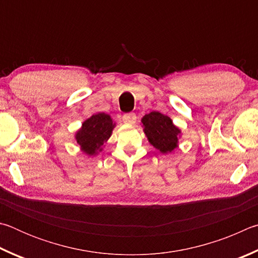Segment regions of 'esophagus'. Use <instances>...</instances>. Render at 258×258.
I'll list each match as a JSON object with an SVG mask.
<instances>
[{"mask_svg": "<svg viewBox=\"0 0 258 258\" xmlns=\"http://www.w3.org/2000/svg\"><path fill=\"white\" fill-rule=\"evenodd\" d=\"M122 120H123V122H125V123L133 124L136 122V114H135V113H128V114H124L122 116Z\"/></svg>", "mask_w": 258, "mask_h": 258, "instance_id": "1", "label": "esophagus"}]
</instances>
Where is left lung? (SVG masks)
Segmentation results:
<instances>
[{
  "instance_id": "8db88e82",
  "label": "left lung",
  "mask_w": 258,
  "mask_h": 258,
  "mask_svg": "<svg viewBox=\"0 0 258 258\" xmlns=\"http://www.w3.org/2000/svg\"><path fill=\"white\" fill-rule=\"evenodd\" d=\"M142 123L148 142L161 153L169 154L178 147L181 130L168 115L153 111L143 116Z\"/></svg>"
}]
</instances>
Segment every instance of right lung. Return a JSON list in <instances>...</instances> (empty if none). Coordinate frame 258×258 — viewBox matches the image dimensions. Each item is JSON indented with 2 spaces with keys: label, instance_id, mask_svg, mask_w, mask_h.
<instances>
[{
  "label": "right lung",
  "instance_id": "1",
  "mask_svg": "<svg viewBox=\"0 0 258 258\" xmlns=\"http://www.w3.org/2000/svg\"><path fill=\"white\" fill-rule=\"evenodd\" d=\"M115 122L106 113L98 112L83 122L75 138L81 152L86 155L95 156L103 151L104 144L111 137Z\"/></svg>",
  "mask_w": 258,
  "mask_h": 258
}]
</instances>
